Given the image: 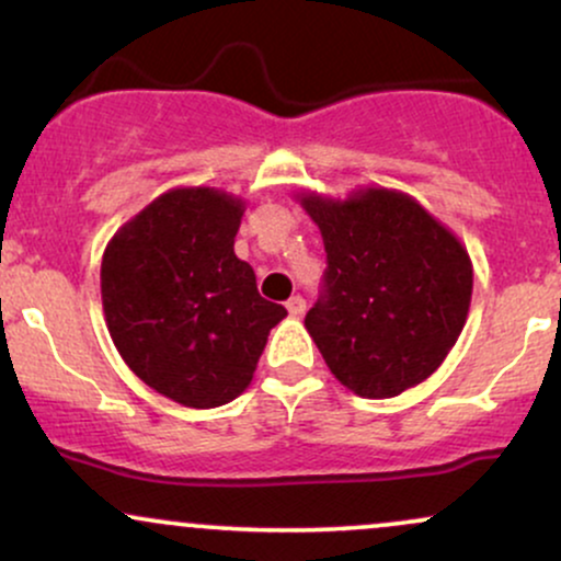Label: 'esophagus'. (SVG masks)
<instances>
[{"instance_id": "34e87169", "label": "esophagus", "mask_w": 561, "mask_h": 561, "mask_svg": "<svg viewBox=\"0 0 561 561\" xmlns=\"http://www.w3.org/2000/svg\"><path fill=\"white\" fill-rule=\"evenodd\" d=\"M287 311L289 317H302V313H306V300H302L300 295H293V298L287 300Z\"/></svg>"}]
</instances>
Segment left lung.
<instances>
[{
	"label": "left lung",
	"instance_id": "1",
	"mask_svg": "<svg viewBox=\"0 0 561 561\" xmlns=\"http://www.w3.org/2000/svg\"><path fill=\"white\" fill-rule=\"evenodd\" d=\"M298 197L327 250L324 293L306 330L332 375L362 398L424 382L465 330L472 300L465 244L398 190Z\"/></svg>",
	"mask_w": 561,
	"mask_h": 561
}]
</instances>
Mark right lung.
<instances>
[{"label": "right lung", "instance_id": "1", "mask_svg": "<svg viewBox=\"0 0 561 561\" xmlns=\"http://www.w3.org/2000/svg\"><path fill=\"white\" fill-rule=\"evenodd\" d=\"M242 214V197L176 186L128 218L102 255V311L121 358L186 409L242 396L268 332L287 317L234 255Z\"/></svg>", "mask_w": 561, "mask_h": 561}]
</instances>
